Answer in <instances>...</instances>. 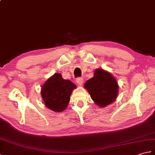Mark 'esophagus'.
I'll list each match as a JSON object with an SVG mask.
<instances>
[{"label":"esophagus","instance_id":"34e87169","mask_svg":"<svg viewBox=\"0 0 155 155\" xmlns=\"http://www.w3.org/2000/svg\"><path fill=\"white\" fill-rule=\"evenodd\" d=\"M76 82H77L78 84L81 85V84L84 82V79L82 78V77H78V78L76 79Z\"/></svg>","mask_w":155,"mask_h":155}]
</instances>
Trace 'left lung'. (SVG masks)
Returning <instances> with one entry per match:
<instances>
[{
    "label": "left lung",
    "mask_w": 155,
    "mask_h": 155,
    "mask_svg": "<svg viewBox=\"0 0 155 155\" xmlns=\"http://www.w3.org/2000/svg\"><path fill=\"white\" fill-rule=\"evenodd\" d=\"M84 88L97 105L101 107L112 103L117 96V81L103 69H96L94 77L85 82Z\"/></svg>",
    "instance_id": "left-lung-1"
}]
</instances>
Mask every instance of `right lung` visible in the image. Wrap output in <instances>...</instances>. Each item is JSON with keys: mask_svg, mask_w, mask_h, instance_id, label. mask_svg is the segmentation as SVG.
Returning a JSON list of instances; mask_svg holds the SVG:
<instances>
[{"mask_svg": "<svg viewBox=\"0 0 155 155\" xmlns=\"http://www.w3.org/2000/svg\"><path fill=\"white\" fill-rule=\"evenodd\" d=\"M76 85L64 80L61 74L56 73L47 81L41 88V96L45 105L57 112L65 110L70 101L72 91Z\"/></svg>", "mask_w": 155, "mask_h": 155, "instance_id": "add662e5", "label": "right lung"}]
</instances>
